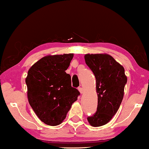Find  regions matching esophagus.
<instances>
[{"label": "esophagus", "mask_w": 149, "mask_h": 149, "mask_svg": "<svg viewBox=\"0 0 149 149\" xmlns=\"http://www.w3.org/2000/svg\"><path fill=\"white\" fill-rule=\"evenodd\" d=\"M78 89H79V92H80V93H81V94H82V93H84V89H83V87H79Z\"/></svg>", "instance_id": "1"}]
</instances>
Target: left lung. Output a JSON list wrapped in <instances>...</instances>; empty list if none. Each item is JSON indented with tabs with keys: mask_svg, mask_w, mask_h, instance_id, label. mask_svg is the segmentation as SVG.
I'll return each mask as SVG.
<instances>
[{
	"mask_svg": "<svg viewBox=\"0 0 149 149\" xmlns=\"http://www.w3.org/2000/svg\"><path fill=\"white\" fill-rule=\"evenodd\" d=\"M85 60L95 75L97 93V111L87 121L93 127H100L109 123L119 109L127 77L123 67L110 55L86 54Z\"/></svg>",
	"mask_w": 149,
	"mask_h": 149,
	"instance_id": "obj_1",
	"label": "left lung"
}]
</instances>
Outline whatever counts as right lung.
Listing matches in <instances>:
<instances>
[{
	"mask_svg": "<svg viewBox=\"0 0 149 149\" xmlns=\"http://www.w3.org/2000/svg\"><path fill=\"white\" fill-rule=\"evenodd\" d=\"M72 58L73 54L45 56L28 72V102L40 121L48 125H60L80 95L71 86L70 75L65 72Z\"/></svg>",
	"mask_w": 149,
	"mask_h": 149,
	"instance_id": "obj_1",
	"label": "right lung"
}]
</instances>
